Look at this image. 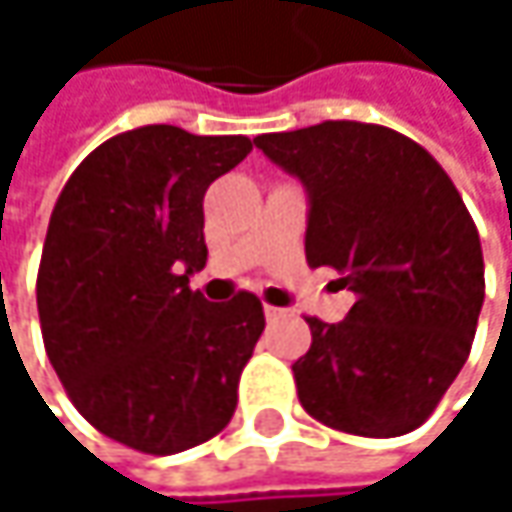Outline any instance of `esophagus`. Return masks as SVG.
I'll return each instance as SVG.
<instances>
[{
    "label": "esophagus",
    "mask_w": 512,
    "mask_h": 512,
    "mask_svg": "<svg viewBox=\"0 0 512 512\" xmlns=\"http://www.w3.org/2000/svg\"><path fill=\"white\" fill-rule=\"evenodd\" d=\"M263 314H266V320H281V317H284V308H275V305H263Z\"/></svg>",
    "instance_id": "esophagus-1"
}]
</instances>
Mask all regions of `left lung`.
<instances>
[{
	"instance_id": "left-lung-1",
	"label": "left lung",
	"mask_w": 512,
	"mask_h": 512,
	"mask_svg": "<svg viewBox=\"0 0 512 512\" xmlns=\"http://www.w3.org/2000/svg\"><path fill=\"white\" fill-rule=\"evenodd\" d=\"M255 145L308 192V263L335 266L356 293L341 323L308 317L299 403L341 433H412L462 370L483 305L480 237L457 186L379 124L323 121Z\"/></svg>"
}]
</instances>
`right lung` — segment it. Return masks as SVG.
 Segmentation results:
<instances>
[{
    "label": "right lung",
    "instance_id": "1",
    "mask_svg": "<svg viewBox=\"0 0 512 512\" xmlns=\"http://www.w3.org/2000/svg\"><path fill=\"white\" fill-rule=\"evenodd\" d=\"M252 151L246 136H192L171 124L121 133L64 183L38 269L50 364L103 436L180 454L213 439L237 409L263 332L255 293L207 302L204 192Z\"/></svg>",
    "mask_w": 512,
    "mask_h": 512
}]
</instances>
